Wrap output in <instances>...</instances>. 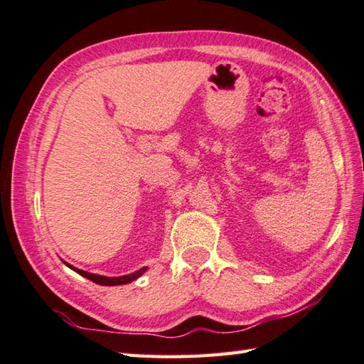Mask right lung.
Wrapping results in <instances>:
<instances>
[{
	"instance_id": "1",
	"label": "right lung",
	"mask_w": 364,
	"mask_h": 364,
	"mask_svg": "<svg viewBox=\"0 0 364 364\" xmlns=\"http://www.w3.org/2000/svg\"><path fill=\"white\" fill-rule=\"evenodd\" d=\"M67 264V262H65ZM67 266L70 269L75 270V272H77L79 275L85 277V279L92 280L94 283H97V285H103V287H114V285H125V283H130L136 280L138 277H141L144 272H146L148 267H143L140 270H136V272L134 274H129V275H122V277H105V275H97V274H90V272H85V270H81V269H76L73 267L71 264H67Z\"/></svg>"
}]
</instances>
